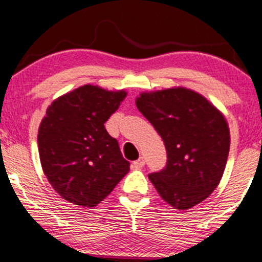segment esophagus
Listing matches in <instances>:
<instances>
[{"label":"esophagus","instance_id":"obj_1","mask_svg":"<svg viewBox=\"0 0 262 262\" xmlns=\"http://www.w3.org/2000/svg\"><path fill=\"white\" fill-rule=\"evenodd\" d=\"M144 165H145V160L143 159V158H139V159L136 160V162H133L134 169H142Z\"/></svg>","mask_w":262,"mask_h":262}]
</instances>
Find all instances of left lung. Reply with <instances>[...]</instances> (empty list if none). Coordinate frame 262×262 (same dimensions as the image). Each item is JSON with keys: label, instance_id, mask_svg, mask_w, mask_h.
Listing matches in <instances>:
<instances>
[{"label": "left lung", "instance_id": "left-lung-1", "mask_svg": "<svg viewBox=\"0 0 262 262\" xmlns=\"http://www.w3.org/2000/svg\"><path fill=\"white\" fill-rule=\"evenodd\" d=\"M138 111L162 137L168 162L149 180L164 201L178 210L200 204L219 185L230 150L223 113L198 92L173 87L143 92Z\"/></svg>", "mask_w": 262, "mask_h": 262}]
</instances>
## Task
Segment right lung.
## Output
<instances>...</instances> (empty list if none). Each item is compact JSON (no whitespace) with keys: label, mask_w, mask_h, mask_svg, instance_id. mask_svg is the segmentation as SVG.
I'll return each instance as SVG.
<instances>
[{"label":"right lung","mask_w":262,"mask_h":262,"mask_svg":"<svg viewBox=\"0 0 262 262\" xmlns=\"http://www.w3.org/2000/svg\"><path fill=\"white\" fill-rule=\"evenodd\" d=\"M126 92L85 84L58 97L38 128L43 173L64 200L94 208L129 171L117 139L104 123L125 99Z\"/></svg>","instance_id":"obj_1"}]
</instances>
